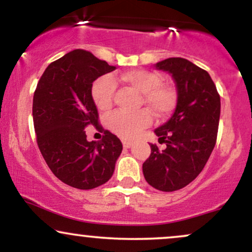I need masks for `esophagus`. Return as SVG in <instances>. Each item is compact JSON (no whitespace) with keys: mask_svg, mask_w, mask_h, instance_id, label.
Returning a JSON list of instances; mask_svg holds the SVG:
<instances>
[{"mask_svg":"<svg viewBox=\"0 0 252 252\" xmlns=\"http://www.w3.org/2000/svg\"><path fill=\"white\" fill-rule=\"evenodd\" d=\"M122 143H123L124 148H130V147H131V142H130V141H128V140H123Z\"/></svg>","mask_w":252,"mask_h":252,"instance_id":"34e87169","label":"esophagus"}]
</instances>
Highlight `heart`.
Segmentation results:
<instances>
[{"label": "heart", "mask_w": 252, "mask_h": 252, "mask_svg": "<svg viewBox=\"0 0 252 252\" xmlns=\"http://www.w3.org/2000/svg\"><path fill=\"white\" fill-rule=\"evenodd\" d=\"M120 79L132 89L142 92V102L158 117L167 116L175 105L174 91L161 84V78L153 71L135 68L120 74ZM116 82L111 76L98 78L91 89L92 99L100 111H108L114 102ZM152 123V116L147 110L137 112L116 111L110 115L106 124L115 134L123 138H131L140 130Z\"/></svg>", "instance_id": "obj_1"}]
</instances>
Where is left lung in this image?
<instances>
[{"label":"left lung","instance_id":"obj_1","mask_svg":"<svg viewBox=\"0 0 252 252\" xmlns=\"http://www.w3.org/2000/svg\"><path fill=\"white\" fill-rule=\"evenodd\" d=\"M172 74L178 91L173 116L155 130L161 150L150 144L142 169L147 182L162 192L186 187L201 173L217 142L220 96L210 74L184 58H168L155 65Z\"/></svg>","mask_w":252,"mask_h":252}]
</instances>
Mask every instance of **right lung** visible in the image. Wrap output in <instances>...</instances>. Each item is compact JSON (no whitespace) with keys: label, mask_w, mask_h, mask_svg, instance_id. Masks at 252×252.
I'll use <instances>...</instances> for the list:
<instances>
[{"label":"right lung","mask_w":252,"mask_h":252,"mask_svg":"<svg viewBox=\"0 0 252 252\" xmlns=\"http://www.w3.org/2000/svg\"><path fill=\"white\" fill-rule=\"evenodd\" d=\"M115 68L88 51L74 50L47 66L34 92L37 147L52 173L74 189L105 184L122 153V142L109 130L91 142L85 132L89 126L102 128L92 83Z\"/></svg>","instance_id":"obj_1"}]
</instances>
